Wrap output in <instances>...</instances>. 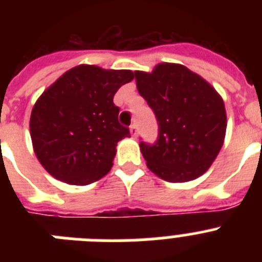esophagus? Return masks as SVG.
Masks as SVG:
<instances>
[{"mask_svg": "<svg viewBox=\"0 0 262 262\" xmlns=\"http://www.w3.org/2000/svg\"><path fill=\"white\" fill-rule=\"evenodd\" d=\"M129 131H131V134H133L134 138H136V136H138V126H136L135 123L129 126Z\"/></svg>", "mask_w": 262, "mask_h": 262, "instance_id": "esophagus-1", "label": "esophagus"}]
</instances>
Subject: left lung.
Masks as SVG:
<instances>
[{
    "mask_svg": "<svg viewBox=\"0 0 262 262\" xmlns=\"http://www.w3.org/2000/svg\"><path fill=\"white\" fill-rule=\"evenodd\" d=\"M135 80L159 126L156 142L139 144L148 168L169 182L200 177L223 145V99L201 76L180 64H159L152 73L136 71Z\"/></svg>",
    "mask_w": 262,
    "mask_h": 262,
    "instance_id": "1",
    "label": "left lung"
}]
</instances>
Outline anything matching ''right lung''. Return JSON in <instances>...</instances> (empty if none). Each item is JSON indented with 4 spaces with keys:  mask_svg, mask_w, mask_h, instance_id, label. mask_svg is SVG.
Instances as JSON below:
<instances>
[{
    "mask_svg": "<svg viewBox=\"0 0 262 262\" xmlns=\"http://www.w3.org/2000/svg\"><path fill=\"white\" fill-rule=\"evenodd\" d=\"M133 78L127 69L78 66L41 94L32 108L30 133L48 173L67 184L88 185L110 170L117 143L129 136L113 99Z\"/></svg>",
    "mask_w": 262,
    "mask_h": 262,
    "instance_id": "add662e5",
    "label": "right lung"
}]
</instances>
